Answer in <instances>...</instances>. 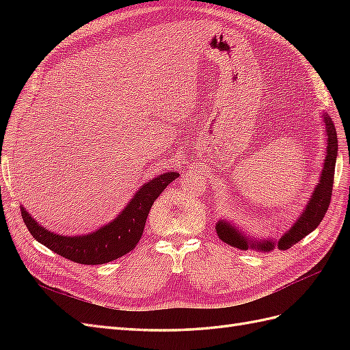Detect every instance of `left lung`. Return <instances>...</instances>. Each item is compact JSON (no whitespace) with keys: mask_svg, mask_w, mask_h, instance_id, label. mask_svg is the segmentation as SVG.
Wrapping results in <instances>:
<instances>
[{"mask_svg":"<svg viewBox=\"0 0 350 350\" xmlns=\"http://www.w3.org/2000/svg\"><path fill=\"white\" fill-rule=\"evenodd\" d=\"M324 122V133H325V159L321 167V174L319 184L315 185L314 191L306 203L305 208L299 217L295 220V224L286 230L279 239L271 238H256L252 235L243 234V229H239L238 225L232 224L226 219H220L216 224V234L219 239L224 241L230 247L239 250H257L261 252H270L274 248L282 251L291 248L296 242H299L306 235L320 225L324 215L327 213L328 204H330L332 191H333V178H334V167L337 159V134L334 124L330 118V115L324 112L323 115Z\"/></svg>","mask_w":350,"mask_h":350,"instance_id":"obj_1","label":"left lung"}]
</instances>
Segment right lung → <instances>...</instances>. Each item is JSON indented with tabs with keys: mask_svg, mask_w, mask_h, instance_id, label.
Segmentation results:
<instances>
[{
	"mask_svg": "<svg viewBox=\"0 0 350 350\" xmlns=\"http://www.w3.org/2000/svg\"><path fill=\"white\" fill-rule=\"evenodd\" d=\"M178 176V172L167 171L152 178L137 189L118 216L86 235L66 237L54 234L39 225L23 206H20V210L31 237L42 245L74 262L96 266L120 258L135 248L143 235L146 219L154 200Z\"/></svg>",
	"mask_w": 350,
	"mask_h": 350,
	"instance_id": "1",
	"label": "right lung"
}]
</instances>
